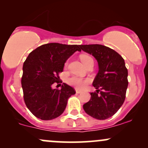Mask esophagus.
Listing matches in <instances>:
<instances>
[{
    "mask_svg": "<svg viewBox=\"0 0 148 148\" xmlns=\"http://www.w3.org/2000/svg\"><path fill=\"white\" fill-rule=\"evenodd\" d=\"M76 92L77 93V94H80V93L82 92V91L79 90H76Z\"/></svg>",
    "mask_w": 148,
    "mask_h": 148,
    "instance_id": "1",
    "label": "esophagus"
}]
</instances>
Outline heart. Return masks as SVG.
<instances>
[{"label": "heart", "mask_w": 148, "mask_h": 148, "mask_svg": "<svg viewBox=\"0 0 148 148\" xmlns=\"http://www.w3.org/2000/svg\"><path fill=\"white\" fill-rule=\"evenodd\" d=\"M81 60L86 67L90 62L93 61V59L90 56L88 55H81ZM67 64H68V61L65 62V66H67ZM90 82L91 79L90 78H81L76 76H73L67 79V83L70 86H74L78 89H84L88 84H90Z\"/></svg>", "instance_id": "b5f03b06"}]
</instances>
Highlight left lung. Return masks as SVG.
I'll list each match as a JSON object with an SVG mask.
<instances>
[{
    "label": "left lung",
    "instance_id": "1",
    "mask_svg": "<svg viewBox=\"0 0 148 148\" xmlns=\"http://www.w3.org/2000/svg\"><path fill=\"white\" fill-rule=\"evenodd\" d=\"M79 47L95 58L99 65V72L92 84L97 90L90 92V99L84 104V109L92 118L106 120L117 113L126 97L128 70L125 60L118 53L106 46Z\"/></svg>",
    "mask_w": 148,
    "mask_h": 148
}]
</instances>
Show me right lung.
<instances>
[{"label":"right lung","mask_w":148,"mask_h":148,"mask_svg":"<svg viewBox=\"0 0 148 148\" xmlns=\"http://www.w3.org/2000/svg\"><path fill=\"white\" fill-rule=\"evenodd\" d=\"M80 45L49 43L30 52L23 65L21 86L27 108L37 118L43 120L56 118L63 113L67 101L75 90L62 84L61 90L53 89L59 81L64 62Z\"/></svg>","instance_id":"1"}]
</instances>
